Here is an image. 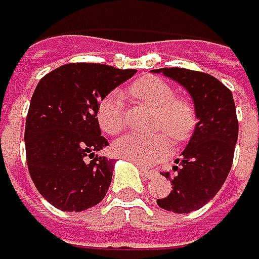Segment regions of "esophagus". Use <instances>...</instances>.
<instances>
[{
	"label": "esophagus",
	"instance_id": "obj_1",
	"mask_svg": "<svg viewBox=\"0 0 259 259\" xmlns=\"http://www.w3.org/2000/svg\"><path fill=\"white\" fill-rule=\"evenodd\" d=\"M140 166V170L143 172V175L146 176V178H154V176H157V172L154 170V169H149V167H146V166H143V164H138Z\"/></svg>",
	"mask_w": 259,
	"mask_h": 259
}]
</instances>
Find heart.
<instances>
[{
    "instance_id": "obj_1",
    "label": "heart",
    "mask_w": 259,
    "mask_h": 259,
    "mask_svg": "<svg viewBox=\"0 0 259 259\" xmlns=\"http://www.w3.org/2000/svg\"><path fill=\"white\" fill-rule=\"evenodd\" d=\"M130 95L153 109L150 119V134H128L119 138L113 150L126 160L151 164L159 162L169 151V141H187L197 125V110L192 100L187 96L175 95L172 85L156 75H144L130 85ZM96 118L100 128L116 136L125 126L123 97L118 92L103 96L96 108ZM162 131V133H159ZM166 134L165 136L164 134Z\"/></svg>"
}]
</instances>
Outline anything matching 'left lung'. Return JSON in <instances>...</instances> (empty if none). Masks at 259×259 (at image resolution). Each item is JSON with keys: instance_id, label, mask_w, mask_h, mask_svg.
<instances>
[{"instance_id": "obj_1", "label": "left lung", "mask_w": 259, "mask_h": 259, "mask_svg": "<svg viewBox=\"0 0 259 259\" xmlns=\"http://www.w3.org/2000/svg\"><path fill=\"white\" fill-rule=\"evenodd\" d=\"M154 72L184 85L195 103L198 122L172 170L162 172L172 191L157 205L174 213H191L204 207L220 191L230 172L238 141V116L232 92L215 77L187 68H160Z\"/></svg>"}]
</instances>
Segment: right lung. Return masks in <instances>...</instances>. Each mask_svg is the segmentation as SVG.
Masks as SVG:
<instances>
[{"label":"right lung","instance_id":"right-lung-1","mask_svg":"<svg viewBox=\"0 0 259 259\" xmlns=\"http://www.w3.org/2000/svg\"><path fill=\"white\" fill-rule=\"evenodd\" d=\"M136 72L71 62L36 85L26 116V160L34 187L55 208L83 211L105 198L113 159L96 154L109 146L100 136L97 103Z\"/></svg>","mask_w":259,"mask_h":259}]
</instances>
